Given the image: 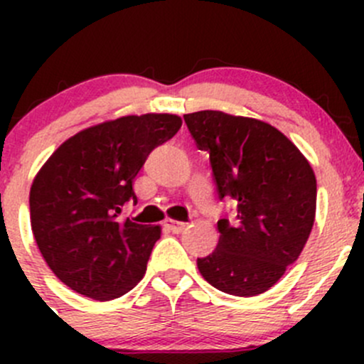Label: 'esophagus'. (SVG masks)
<instances>
[{
  "label": "esophagus",
  "mask_w": 364,
  "mask_h": 364,
  "mask_svg": "<svg viewBox=\"0 0 364 364\" xmlns=\"http://www.w3.org/2000/svg\"><path fill=\"white\" fill-rule=\"evenodd\" d=\"M164 225L167 227V229L171 230V232L179 234V232H183V230L186 229V225H188V223H185V222H178V220H172V218H165Z\"/></svg>",
  "instance_id": "obj_1"
}]
</instances>
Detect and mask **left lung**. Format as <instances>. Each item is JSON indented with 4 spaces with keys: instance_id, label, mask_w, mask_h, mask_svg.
<instances>
[{
    "instance_id": "obj_1",
    "label": "left lung",
    "mask_w": 364,
    "mask_h": 364,
    "mask_svg": "<svg viewBox=\"0 0 364 364\" xmlns=\"http://www.w3.org/2000/svg\"><path fill=\"white\" fill-rule=\"evenodd\" d=\"M209 151L220 199L236 200V222L220 220L216 250L197 259L205 282L232 296L269 291L303 252L317 209L310 161L278 128L222 111L185 114Z\"/></svg>"
}]
</instances>
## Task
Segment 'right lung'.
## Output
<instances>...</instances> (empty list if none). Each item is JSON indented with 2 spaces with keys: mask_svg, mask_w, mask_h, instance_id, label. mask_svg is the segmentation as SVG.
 <instances>
[{
  "mask_svg": "<svg viewBox=\"0 0 364 364\" xmlns=\"http://www.w3.org/2000/svg\"><path fill=\"white\" fill-rule=\"evenodd\" d=\"M181 123L176 114L148 112L93 124L67 139L36 172L29 190L33 236L72 291L111 301L142 280L161 227L117 215L135 200L132 181L149 153Z\"/></svg>",
  "mask_w": 364,
  "mask_h": 364,
  "instance_id": "obj_1",
  "label": "right lung"
}]
</instances>
